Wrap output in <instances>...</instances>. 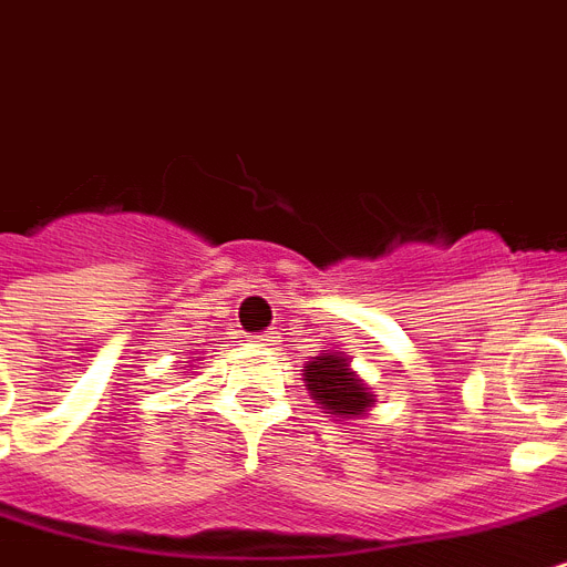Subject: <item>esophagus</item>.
Here are the masks:
<instances>
[{
	"label": "esophagus",
	"mask_w": 567,
	"mask_h": 567,
	"mask_svg": "<svg viewBox=\"0 0 567 567\" xmlns=\"http://www.w3.org/2000/svg\"><path fill=\"white\" fill-rule=\"evenodd\" d=\"M256 346H265V349H270V346H276V334L274 331H261V334L254 337Z\"/></svg>",
	"instance_id": "obj_1"
}]
</instances>
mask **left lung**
Wrapping results in <instances>:
<instances>
[{"label":"left lung","mask_w":567,"mask_h":567,"mask_svg":"<svg viewBox=\"0 0 567 567\" xmlns=\"http://www.w3.org/2000/svg\"><path fill=\"white\" fill-rule=\"evenodd\" d=\"M306 380L313 401H320L337 417L363 415L372 403V394L365 392V383L349 369V360L337 354L313 357L306 365Z\"/></svg>","instance_id":"obj_1"}]
</instances>
